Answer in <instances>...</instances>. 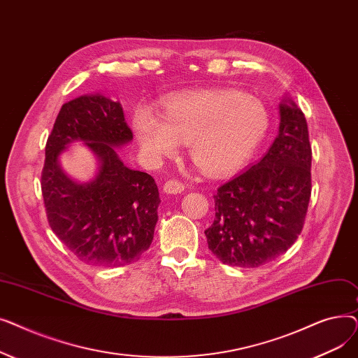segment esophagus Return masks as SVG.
Returning <instances> with one entry per match:
<instances>
[{
  "label": "esophagus",
  "mask_w": 358,
  "mask_h": 358,
  "mask_svg": "<svg viewBox=\"0 0 358 358\" xmlns=\"http://www.w3.org/2000/svg\"><path fill=\"white\" fill-rule=\"evenodd\" d=\"M184 190V184L180 180H166L164 184V193L178 194Z\"/></svg>",
  "instance_id": "esophagus-1"
}]
</instances>
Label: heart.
Masks as SVG:
<instances>
[{
  "instance_id": "1",
  "label": "heart",
  "mask_w": 358,
  "mask_h": 358,
  "mask_svg": "<svg viewBox=\"0 0 358 358\" xmlns=\"http://www.w3.org/2000/svg\"><path fill=\"white\" fill-rule=\"evenodd\" d=\"M270 113L250 94L208 90L165 100L162 116L139 107L131 130L143 159L159 165L185 142L193 162L209 176L232 174L247 165L266 139Z\"/></svg>"
}]
</instances>
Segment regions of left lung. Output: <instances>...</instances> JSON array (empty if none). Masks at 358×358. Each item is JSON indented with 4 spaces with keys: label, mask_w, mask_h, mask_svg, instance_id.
<instances>
[{
    "label": "left lung",
    "mask_w": 358,
    "mask_h": 358,
    "mask_svg": "<svg viewBox=\"0 0 358 358\" xmlns=\"http://www.w3.org/2000/svg\"><path fill=\"white\" fill-rule=\"evenodd\" d=\"M310 165L303 111L280 104V131L268 152L213 196L216 215L204 234L223 264L255 268L293 245L308 213Z\"/></svg>",
    "instance_id": "left-lung-1"
}]
</instances>
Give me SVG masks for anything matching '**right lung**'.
<instances>
[{
    "mask_svg": "<svg viewBox=\"0 0 358 358\" xmlns=\"http://www.w3.org/2000/svg\"><path fill=\"white\" fill-rule=\"evenodd\" d=\"M131 138L122 104L99 94L65 103L48 138L41 185L49 227L85 264H130L154 239L161 203L157 182L127 168L116 148ZM73 140L98 158L96 177L85 183L68 178L57 162Z\"/></svg>",
    "mask_w": 358,
    "mask_h": 358,
    "instance_id": "obj_1",
    "label": "right lung"
}]
</instances>
